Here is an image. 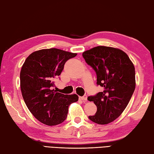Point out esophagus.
I'll list each match as a JSON object with an SVG mask.
<instances>
[{"mask_svg":"<svg viewBox=\"0 0 154 154\" xmlns=\"http://www.w3.org/2000/svg\"><path fill=\"white\" fill-rule=\"evenodd\" d=\"M79 99H81V100H82L83 101H87V95H84L83 96H82V97H79Z\"/></svg>","mask_w":154,"mask_h":154,"instance_id":"obj_1","label":"esophagus"}]
</instances>
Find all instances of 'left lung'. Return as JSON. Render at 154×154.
<instances>
[{
  "instance_id": "left-lung-1",
  "label": "left lung",
  "mask_w": 154,
  "mask_h": 154,
  "mask_svg": "<svg viewBox=\"0 0 154 154\" xmlns=\"http://www.w3.org/2000/svg\"><path fill=\"white\" fill-rule=\"evenodd\" d=\"M87 65L97 75V85L103 91L89 96L97 112L89 119L97 124L112 122L127 107L135 87L134 64L127 54L116 48L98 46L83 53Z\"/></svg>"
}]
</instances>
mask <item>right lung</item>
I'll use <instances>...</instances> for the list:
<instances>
[{
    "mask_svg": "<svg viewBox=\"0 0 154 154\" xmlns=\"http://www.w3.org/2000/svg\"><path fill=\"white\" fill-rule=\"evenodd\" d=\"M76 55L55 48L39 50L27 57L21 69L24 101L35 118L45 125L63 123L69 105L78 101L76 94L64 95L54 89V80L61 75L65 63Z\"/></svg>",
    "mask_w": 154,
    "mask_h": 154,
    "instance_id": "obj_1",
    "label": "right lung"
}]
</instances>
